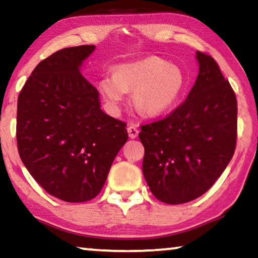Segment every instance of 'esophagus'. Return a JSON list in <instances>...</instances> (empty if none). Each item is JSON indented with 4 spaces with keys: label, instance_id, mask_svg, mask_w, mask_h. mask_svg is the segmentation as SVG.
I'll return each mask as SVG.
<instances>
[{
    "label": "esophagus",
    "instance_id": "1",
    "mask_svg": "<svg viewBox=\"0 0 258 258\" xmlns=\"http://www.w3.org/2000/svg\"><path fill=\"white\" fill-rule=\"evenodd\" d=\"M128 134H129L130 139H136V137L139 136V129H137L136 125L130 124L128 126Z\"/></svg>",
    "mask_w": 258,
    "mask_h": 258
}]
</instances>
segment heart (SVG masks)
Wrapping results in <instances>:
<instances>
[{"label":"heart","mask_w":258,"mask_h":258,"mask_svg":"<svg viewBox=\"0 0 258 258\" xmlns=\"http://www.w3.org/2000/svg\"><path fill=\"white\" fill-rule=\"evenodd\" d=\"M184 88L182 70L156 56L121 64L115 75H105L98 83L102 96L111 109L117 110L126 93H134L136 110L147 117H156L170 110Z\"/></svg>","instance_id":"heart-1"}]
</instances>
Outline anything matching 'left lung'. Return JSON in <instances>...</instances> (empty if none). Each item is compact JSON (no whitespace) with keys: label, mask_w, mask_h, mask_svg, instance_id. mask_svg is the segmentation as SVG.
Listing matches in <instances>:
<instances>
[{"label":"left lung","mask_w":258,"mask_h":258,"mask_svg":"<svg viewBox=\"0 0 258 258\" xmlns=\"http://www.w3.org/2000/svg\"><path fill=\"white\" fill-rule=\"evenodd\" d=\"M199 75L186 100L141 126L143 175L161 202L182 204L209 190L234 156L237 100L211 56L196 52Z\"/></svg>","instance_id":"8db88e82"}]
</instances>
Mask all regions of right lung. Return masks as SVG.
Returning <instances> with one entry per match:
<instances>
[{
    "label": "right lung",
    "mask_w": 258,
    "mask_h": 258,
    "mask_svg": "<svg viewBox=\"0 0 258 258\" xmlns=\"http://www.w3.org/2000/svg\"><path fill=\"white\" fill-rule=\"evenodd\" d=\"M95 48H64L43 59L17 100L21 160L45 191L66 202L96 197L128 140L125 123L102 111L97 89L81 74Z\"/></svg>",
    "instance_id": "obj_1"
}]
</instances>
